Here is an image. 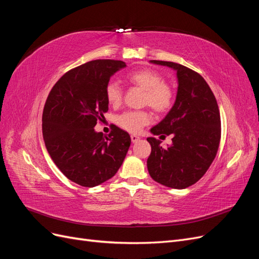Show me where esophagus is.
<instances>
[{
    "label": "esophagus",
    "instance_id": "34e87169",
    "mask_svg": "<svg viewBox=\"0 0 259 259\" xmlns=\"http://www.w3.org/2000/svg\"><path fill=\"white\" fill-rule=\"evenodd\" d=\"M131 139H132V143H137V142H139V139H140V137H138L137 135H132L131 136Z\"/></svg>",
    "mask_w": 259,
    "mask_h": 259
}]
</instances>
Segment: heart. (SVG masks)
<instances>
[{
    "label": "heart",
    "instance_id": "1",
    "mask_svg": "<svg viewBox=\"0 0 259 259\" xmlns=\"http://www.w3.org/2000/svg\"><path fill=\"white\" fill-rule=\"evenodd\" d=\"M132 85L144 91L143 104L152 108L156 113H166L174 104L175 94L170 85L164 82L161 73L153 69L143 68L132 71L126 75ZM106 99L113 107L122 103L123 93L121 86L115 81H110L105 89ZM151 121V114L147 110L126 111L117 116L116 123L120 127L133 134L140 132Z\"/></svg>",
    "mask_w": 259,
    "mask_h": 259
}]
</instances>
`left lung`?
<instances>
[{"mask_svg": "<svg viewBox=\"0 0 259 259\" xmlns=\"http://www.w3.org/2000/svg\"><path fill=\"white\" fill-rule=\"evenodd\" d=\"M177 71L176 101L167 115L154 127L153 135L171 144L164 148L148 137L151 153L147 160L149 174L156 183L185 189L198 182L213 163L221 142V114L216 98L205 80L193 70L171 61L151 60Z\"/></svg>", "mask_w": 259, "mask_h": 259, "instance_id": "1", "label": "left lung"}]
</instances>
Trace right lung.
I'll list each match as a JSON object with an SVG mask.
<instances>
[{
  "mask_svg": "<svg viewBox=\"0 0 259 259\" xmlns=\"http://www.w3.org/2000/svg\"><path fill=\"white\" fill-rule=\"evenodd\" d=\"M124 67L122 60L86 62L62 75L46 99L42 116L46 149L61 173L82 187L113 177L131 146L128 133L117 126L108 136L94 130L108 111L106 85Z\"/></svg>",
  "mask_w": 259,
  "mask_h": 259,
  "instance_id": "obj_1",
  "label": "right lung"
}]
</instances>
